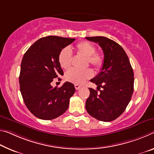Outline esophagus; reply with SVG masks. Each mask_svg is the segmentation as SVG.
Returning <instances> with one entry per match:
<instances>
[{
  "label": "esophagus",
  "instance_id": "1",
  "mask_svg": "<svg viewBox=\"0 0 154 154\" xmlns=\"http://www.w3.org/2000/svg\"><path fill=\"white\" fill-rule=\"evenodd\" d=\"M81 87L82 86L79 84H75V89H76V90H79Z\"/></svg>",
  "mask_w": 154,
  "mask_h": 154
}]
</instances>
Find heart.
<instances>
[{
  "mask_svg": "<svg viewBox=\"0 0 154 154\" xmlns=\"http://www.w3.org/2000/svg\"><path fill=\"white\" fill-rule=\"evenodd\" d=\"M75 51L77 54L86 57L88 64L94 66L96 69H99L103 64L104 58L100 53H96V48L92 44L87 41H82L77 43L75 47L64 48L60 53L59 63L61 67L65 70L68 69L71 65L72 52ZM93 75V72L90 68L84 70H77L72 68L66 74L67 81L75 84H81L86 79H90Z\"/></svg>",
  "mask_w": 154,
  "mask_h": 154,
  "instance_id": "obj_1",
  "label": "heart"
}]
</instances>
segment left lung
Here are the masks:
<instances>
[{
	"label": "left lung",
	"mask_w": 154,
	"mask_h": 154,
	"mask_svg": "<svg viewBox=\"0 0 154 154\" xmlns=\"http://www.w3.org/2000/svg\"><path fill=\"white\" fill-rule=\"evenodd\" d=\"M86 38L98 43L104 54L101 72L90 80L97 85V90L89 88L86 109L97 120L114 121L125 111L132 96L133 69L125 51L118 43L103 36ZM100 87L101 90H99Z\"/></svg>",
	"instance_id": "left-lung-1"
}]
</instances>
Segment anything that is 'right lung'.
Listing matches in <instances>:
<instances>
[{"label": "right lung", "mask_w": 154, "mask_h": 154, "mask_svg": "<svg viewBox=\"0 0 154 154\" xmlns=\"http://www.w3.org/2000/svg\"><path fill=\"white\" fill-rule=\"evenodd\" d=\"M75 40L44 37L24 53L19 76L20 89L26 108L39 119L52 120L67 110L70 98L75 92L74 85L66 82L62 87L53 88L51 82L64 75L58 57L61 51Z\"/></svg>", "instance_id": "add662e5"}]
</instances>
